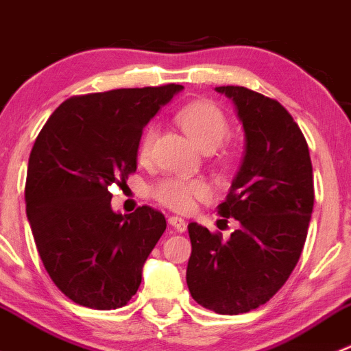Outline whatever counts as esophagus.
I'll return each instance as SVG.
<instances>
[{
  "label": "esophagus",
  "instance_id": "1",
  "mask_svg": "<svg viewBox=\"0 0 351 351\" xmlns=\"http://www.w3.org/2000/svg\"><path fill=\"white\" fill-rule=\"evenodd\" d=\"M168 224L171 226L175 231L178 232H185L186 231V222L183 221L182 217H175V215H169L168 217Z\"/></svg>",
  "mask_w": 351,
  "mask_h": 351
}]
</instances>
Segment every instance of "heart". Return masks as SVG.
I'll return each instance as SVG.
<instances>
[{"instance_id": "1", "label": "heart", "mask_w": 351, "mask_h": 351, "mask_svg": "<svg viewBox=\"0 0 351 351\" xmlns=\"http://www.w3.org/2000/svg\"><path fill=\"white\" fill-rule=\"evenodd\" d=\"M176 122L202 151H214L229 132V123L224 112L207 100H198L185 105L176 113ZM154 139L156 127H146L139 139V147H137L139 161H147L151 158ZM153 193L159 204L176 212H190L195 207L197 200H207L210 197V190L204 182L182 178L165 180L156 186Z\"/></svg>"}]
</instances>
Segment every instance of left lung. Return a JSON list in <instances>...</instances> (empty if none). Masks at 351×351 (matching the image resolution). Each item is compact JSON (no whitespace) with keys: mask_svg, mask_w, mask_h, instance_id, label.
<instances>
[{"mask_svg":"<svg viewBox=\"0 0 351 351\" xmlns=\"http://www.w3.org/2000/svg\"><path fill=\"white\" fill-rule=\"evenodd\" d=\"M236 105L246 153L217 214L239 221L228 241L189 224L192 254L186 285L217 314H243L267 304L299 261L314 205L309 147L292 115L274 98L244 86H219Z\"/></svg>","mask_w":351,"mask_h":351,"instance_id":"left-lung-1","label":"left lung"}]
</instances>
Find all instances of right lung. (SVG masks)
<instances>
[{"label": "right lung", "mask_w": 351, "mask_h": 351, "mask_svg": "<svg viewBox=\"0 0 351 351\" xmlns=\"http://www.w3.org/2000/svg\"><path fill=\"white\" fill-rule=\"evenodd\" d=\"M182 84L80 95L54 110L28 159L25 204L38 254L73 302L110 311L132 299L166 229L153 207L112 210V183L137 168L146 123Z\"/></svg>", "instance_id": "add662e5"}]
</instances>
